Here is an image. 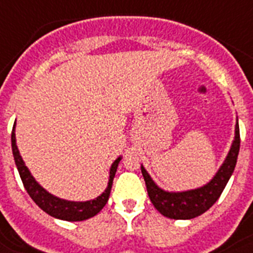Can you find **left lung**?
<instances>
[{"instance_id":"1","label":"left lung","mask_w":253,"mask_h":253,"mask_svg":"<svg viewBox=\"0 0 253 253\" xmlns=\"http://www.w3.org/2000/svg\"><path fill=\"white\" fill-rule=\"evenodd\" d=\"M240 147L239 123L236 121L235 138L224 159L223 164L218 169L215 176L208 184L201 188L185 190V192H167L159 188L151 178L146 168L142 166V174L146 181L147 192L156 210L170 219H192L204 214L215 204L226 188L230 177L234 173Z\"/></svg>"}]
</instances>
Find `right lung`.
<instances>
[{
  "label": "right lung",
  "instance_id": "right-lung-1",
  "mask_svg": "<svg viewBox=\"0 0 253 253\" xmlns=\"http://www.w3.org/2000/svg\"><path fill=\"white\" fill-rule=\"evenodd\" d=\"M11 150H13V156L15 160L19 176L22 178L23 186L26 192L29 193V196L33 198V201L39 206V208L45 211L48 215L57 218L61 220H68V222H79V220L89 219L91 216L97 215L103 206L106 205L109 196L111 192V185L114 180L115 172L118 168V164L121 162V156L115 159L114 163L110 167V176H109V182L105 189V192L98 196L94 200L84 201V202H76V201H68L55 197L53 194L48 193L41 184H38L37 180L34 178L29 168L26 167L23 159H22L19 151L17 147V140H15V125L13 127L11 132Z\"/></svg>",
  "mask_w": 253,
  "mask_h": 253
}]
</instances>
